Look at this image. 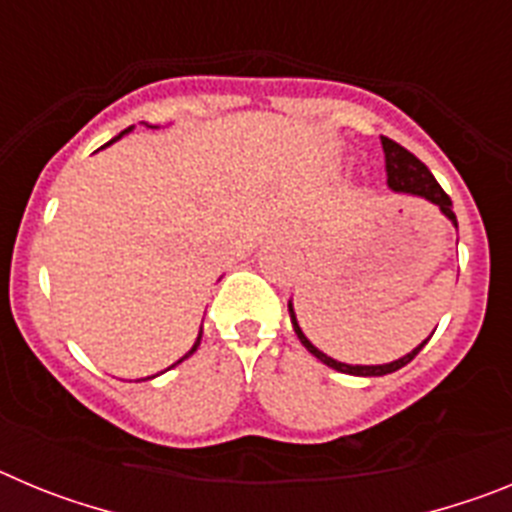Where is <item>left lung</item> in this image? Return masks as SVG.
Returning a JSON list of instances; mask_svg holds the SVG:
<instances>
[{
  "label": "left lung",
  "instance_id": "left-lung-1",
  "mask_svg": "<svg viewBox=\"0 0 512 512\" xmlns=\"http://www.w3.org/2000/svg\"><path fill=\"white\" fill-rule=\"evenodd\" d=\"M382 151H384V169H387V187H390L392 192L423 197V200H428L431 205H436L443 215L449 217L451 223H454V228H459V223H456V215H454V207H451V197L443 192L441 184L433 179V174L428 171V166H425L420 158H415L408 148H402L400 143H395V140H390V138H382ZM289 318H292V328H295L300 343L307 348V351H310L312 356H315V359H320L325 366L336 369V372L354 374V377H384V374L397 372V369H402L405 364H410V361L420 354V348L428 343V338H425V341L420 343L418 348H413L410 354H405L402 359H397V361H390V364H372V366L343 364V361L330 359V356L323 354L318 346H312V343L307 341V336L302 333L300 323H297V315H295V307H292V302H289Z\"/></svg>",
  "mask_w": 512,
  "mask_h": 512
}]
</instances>
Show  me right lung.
Instances as JSON below:
<instances>
[{"label":"right lung","instance_id":"obj_1","mask_svg":"<svg viewBox=\"0 0 512 512\" xmlns=\"http://www.w3.org/2000/svg\"><path fill=\"white\" fill-rule=\"evenodd\" d=\"M130 130H133V128H128V130H122V133H120V135H115V138H112V140H110V143H107V146H112V143H115V140H120V138H122V135H125V133H130ZM200 341H202V328H200V336H197V341H194V346H192V348H189L187 354H184V356H182V359L176 361V364H182V361H184V359H189V356H192V354H194V351H197V346H200ZM176 364H171V366H176ZM171 366H169V369H171ZM153 377H158V374H153ZM153 377H146V379H153Z\"/></svg>","mask_w":512,"mask_h":512}]
</instances>
